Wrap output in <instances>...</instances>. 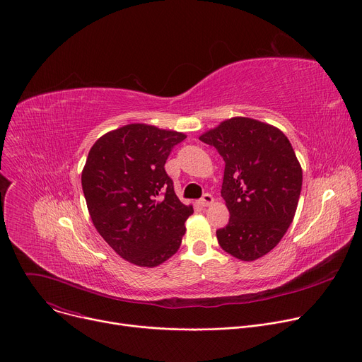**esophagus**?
<instances>
[{
  "mask_svg": "<svg viewBox=\"0 0 362 362\" xmlns=\"http://www.w3.org/2000/svg\"><path fill=\"white\" fill-rule=\"evenodd\" d=\"M212 202H214V198H212L211 194H204V197L201 198V204H202L204 206H208V205H211Z\"/></svg>",
  "mask_w": 362,
  "mask_h": 362,
  "instance_id": "esophagus-1",
  "label": "esophagus"
}]
</instances>
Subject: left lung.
<instances>
[{
  "label": "left lung",
  "mask_w": 362,
  "mask_h": 362,
  "mask_svg": "<svg viewBox=\"0 0 362 362\" xmlns=\"http://www.w3.org/2000/svg\"><path fill=\"white\" fill-rule=\"evenodd\" d=\"M226 161L221 197L230 211L218 243L240 260L271 252L293 223L303 170L291 142L275 127L250 117H231L202 134Z\"/></svg>",
  "instance_id": "1"
}]
</instances>
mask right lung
<instances>
[{"mask_svg": "<svg viewBox=\"0 0 362 362\" xmlns=\"http://www.w3.org/2000/svg\"><path fill=\"white\" fill-rule=\"evenodd\" d=\"M186 138L176 131L131 124L91 147L81 185L91 221L125 260L154 268L173 256L194 212L175 194L165 160Z\"/></svg>", "mask_w": 362, "mask_h": 362, "instance_id": "right-lung-1", "label": "right lung"}]
</instances>
